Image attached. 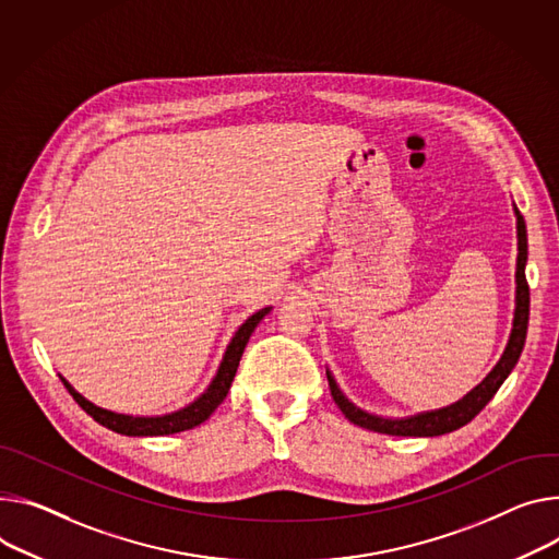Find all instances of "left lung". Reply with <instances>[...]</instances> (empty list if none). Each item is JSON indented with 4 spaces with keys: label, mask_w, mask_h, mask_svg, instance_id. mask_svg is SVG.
<instances>
[{
    "label": "left lung",
    "mask_w": 559,
    "mask_h": 559,
    "mask_svg": "<svg viewBox=\"0 0 559 559\" xmlns=\"http://www.w3.org/2000/svg\"><path fill=\"white\" fill-rule=\"evenodd\" d=\"M515 210V218H518V270H515V314H513V330L509 336V343H506V349L501 354V359L497 361V366L486 374V379L475 385L464 399L454 401L445 408L439 411H428V413H419L413 417H381V415H372L359 405H354L343 390L338 388L334 374L330 370L328 372V381H330V392L334 403L341 408V413L345 415V419H349L354 426H361L366 430L372 432H381V435H396V437H439L445 432H452L456 428L466 426L468 421H473L481 411L484 405L495 396V392L499 390V385L506 381V377L511 374V370L515 368L520 354L524 349V341H526V330H528V306H531V296H528V283H526V259H528V240H526V223L520 214V210L513 205Z\"/></svg>",
    "instance_id": "obj_1"
}]
</instances>
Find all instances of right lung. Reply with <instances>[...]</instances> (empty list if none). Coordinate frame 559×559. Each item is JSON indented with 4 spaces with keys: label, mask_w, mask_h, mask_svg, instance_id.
<instances>
[{
    "label": "right lung",
    "mask_w": 559,
    "mask_h": 559,
    "mask_svg": "<svg viewBox=\"0 0 559 559\" xmlns=\"http://www.w3.org/2000/svg\"><path fill=\"white\" fill-rule=\"evenodd\" d=\"M272 312V308H263L259 312H253L231 336L223 361L218 366L216 377L212 379V383L207 385V390L202 392L198 399H193L185 408L169 413V415H156V417H133V415H122V413H114L107 408H99L93 401H88L86 396H82L62 374V383L67 385V390L71 392V396L78 401L80 408L91 415L99 426H105L118 435H127V437H165V435H174V432H182V430H191L195 426H200L202 421H207L212 417V413L218 408V405L225 401L231 381L236 377L240 357L245 352V345L251 336V332L257 330V325Z\"/></svg>",
    "instance_id": "obj_1"
}]
</instances>
